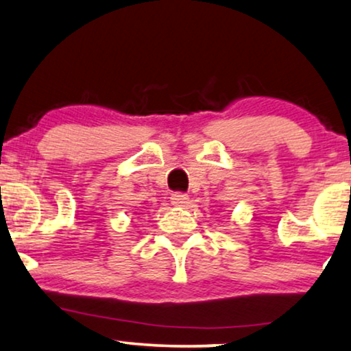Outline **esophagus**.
I'll return each mask as SVG.
<instances>
[{
    "label": "esophagus",
    "mask_w": 351,
    "mask_h": 351,
    "mask_svg": "<svg viewBox=\"0 0 351 351\" xmlns=\"http://www.w3.org/2000/svg\"><path fill=\"white\" fill-rule=\"evenodd\" d=\"M170 199L171 204L176 205V207H184V205L189 202V195L184 193H173Z\"/></svg>",
    "instance_id": "1"
}]
</instances>
